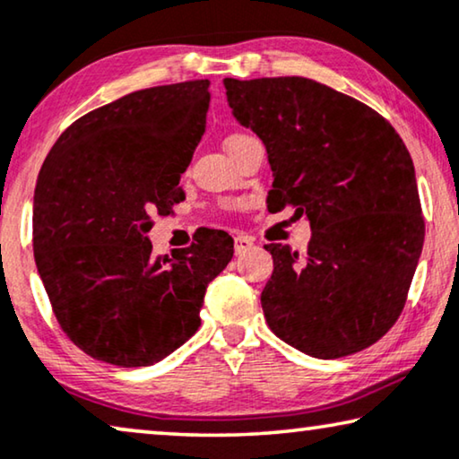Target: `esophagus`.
<instances>
[{
  "label": "esophagus",
  "instance_id": "esophagus-1",
  "mask_svg": "<svg viewBox=\"0 0 459 459\" xmlns=\"http://www.w3.org/2000/svg\"><path fill=\"white\" fill-rule=\"evenodd\" d=\"M252 246H255V242H252V238L244 236V234H238L234 238V248H236V255H242V252L250 250Z\"/></svg>",
  "mask_w": 459,
  "mask_h": 459
}]
</instances>
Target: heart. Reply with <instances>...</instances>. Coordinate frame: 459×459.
<instances>
[{
    "label": "heart",
    "instance_id": "obj_1",
    "mask_svg": "<svg viewBox=\"0 0 459 459\" xmlns=\"http://www.w3.org/2000/svg\"><path fill=\"white\" fill-rule=\"evenodd\" d=\"M244 138H250V136H248V134H242V132H236V134L228 136V141H225V147H231V144H236V143H242Z\"/></svg>",
    "mask_w": 459,
    "mask_h": 459
}]
</instances>
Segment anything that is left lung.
I'll use <instances>...</instances> for the list:
<instances>
[{"label":"left lung","mask_w":459,"mask_h":459,"mask_svg":"<svg viewBox=\"0 0 459 459\" xmlns=\"http://www.w3.org/2000/svg\"><path fill=\"white\" fill-rule=\"evenodd\" d=\"M238 122L273 169L271 211L307 215V255L267 244L261 304L271 331L304 354L342 358L387 333L406 304L424 242L414 163L383 116L302 76L225 78Z\"/></svg>","instance_id":"obj_1"}]
</instances>
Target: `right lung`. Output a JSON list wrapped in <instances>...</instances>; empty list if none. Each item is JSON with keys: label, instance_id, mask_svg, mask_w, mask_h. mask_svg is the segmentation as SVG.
Listing matches in <instances>:
<instances>
[{"label": "right lung", "instance_id": "right-lung-1", "mask_svg": "<svg viewBox=\"0 0 459 459\" xmlns=\"http://www.w3.org/2000/svg\"><path fill=\"white\" fill-rule=\"evenodd\" d=\"M209 81L134 91L68 126L37 178L32 250L64 333L97 360L149 367L196 333L207 285L234 240L204 230L171 258L152 255L151 215L184 201Z\"/></svg>", "mask_w": 459, "mask_h": 459}]
</instances>
